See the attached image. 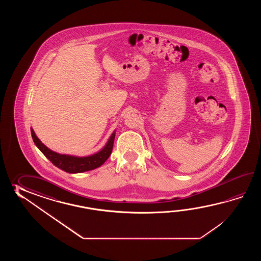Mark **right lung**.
Here are the masks:
<instances>
[{"label": "right lung", "instance_id": "obj_1", "mask_svg": "<svg viewBox=\"0 0 261 261\" xmlns=\"http://www.w3.org/2000/svg\"><path fill=\"white\" fill-rule=\"evenodd\" d=\"M31 133H32V137L34 140V144H36V146L39 148L40 151L56 167L69 173L87 172L101 166L109 158V155H111L113 146H114L115 135H116V133L114 132L111 137L108 140L106 146L100 150V152L89 156L78 158L73 155H61V154L56 153L54 151L47 148L43 143H41V141L35 135L33 128H31Z\"/></svg>", "mask_w": 261, "mask_h": 261}]
</instances>
